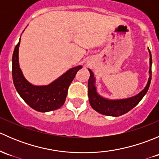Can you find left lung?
<instances>
[{
	"label": "left lung",
	"instance_id": "1",
	"mask_svg": "<svg viewBox=\"0 0 159 159\" xmlns=\"http://www.w3.org/2000/svg\"><path fill=\"white\" fill-rule=\"evenodd\" d=\"M148 52L150 58H149V78L148 83L145 89L141 92L133 97L128 98L113 99L112 100V99L105 98L101 96L97 91V88L95 86L96 80L95 77L94 76V73L92 72V70L89 69L90 72V78L89 79V83H88V88H89V102L91 108L102 115H107V116L118 117L127 113L134 107H135L143 98V97L148 91L149 86H150L151 80H152V59L149 49Z\"/></svg>",
	"mask_w": 159,
	"mask_h": 159
}]
</instances>
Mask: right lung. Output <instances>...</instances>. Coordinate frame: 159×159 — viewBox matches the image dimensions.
<instances>
[{
	"instance_id": "obj_1",
	"label": "right lung",
	"mask_w": 159,
	"mask_h": 159,
	"mask_svg": "<svg viewBox=\"0 0 159 159\" xmlns=\"http://www.w3.org/2000/svg\"><path fill=\"white\" fill-rule=\"evenodd\" d=\"M14 48L12 57V77L14 87L19 95L33 109L40 112L51 111L60 108L66 99L68 89L81 65L67 70L48 85H34L26 80L19 66V46Z\"/></svg>"
}]
</instances>
